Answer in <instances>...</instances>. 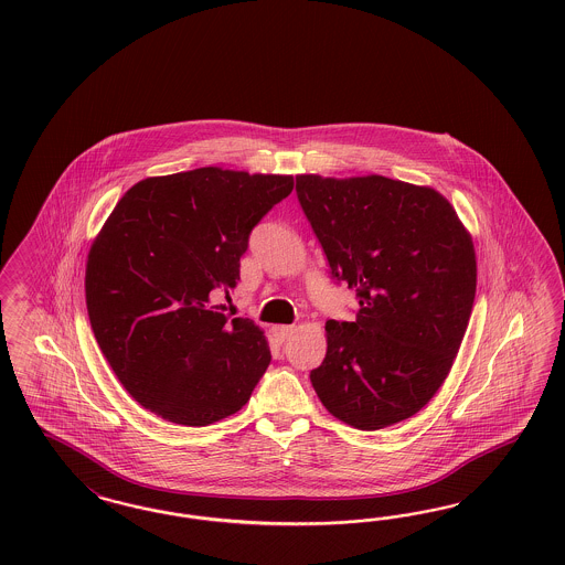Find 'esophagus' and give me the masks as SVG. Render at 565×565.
<instances>
[{
    "mask_svg": "<svg viewBox=\"0 0 565 565\" xmlns=\"http://www.w3.org/2000/svg\"><path fill=\"white\" fill-rule=\"evenodd\" d=\"M294 328L292 326H277V328H273V333H275V338L279 340V342H284V340H288L290 335H292Z\"/></svg>",
    "mask_w": 565,
    "mask_h": 565,
    "instance_id": "obj_1",
    "label": "esophagus"
}]
</instances>
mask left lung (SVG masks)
Wrapping results in <instances>:
<instances>
[{
	"label": "left lung",
	"instance_id": "1",
	"mask_svg": "<svg viewBox=\"0 0 565 565\" xmlns=\"http://www.w3.org/2000/svg\"><path fill=\"white\" fill-rule=\"evenodd\" d=\"M296 194L331 277L356 290L354 321L326 323L312 388L333 417L388 428L443 386L476 298L471 235L447 198L382 175H298Z\"/></svg>",
	"mask_w": 565,
	"mask_h": 565
}]
</instances>
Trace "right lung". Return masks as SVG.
<instances>
[{
  "mask_svg": "<svg viewBox=\"0 0 565 565\" xmlns=\"http://www.w3.org/2000/svg\"><path fill=\"white\" fill-rule=\"evenodd\" d=\"M292 190V175L202 167L118 200L87 254L85 302L141 407L200 428L248 403L271 351L253 319H230L214 298L237 286L254 225Z\"/></svg>",
  "mask_w": 565,
  "mask_h": 565,
  "instance_id": "right-lung-1",
  "label": "right lung"
}]
</instances>
